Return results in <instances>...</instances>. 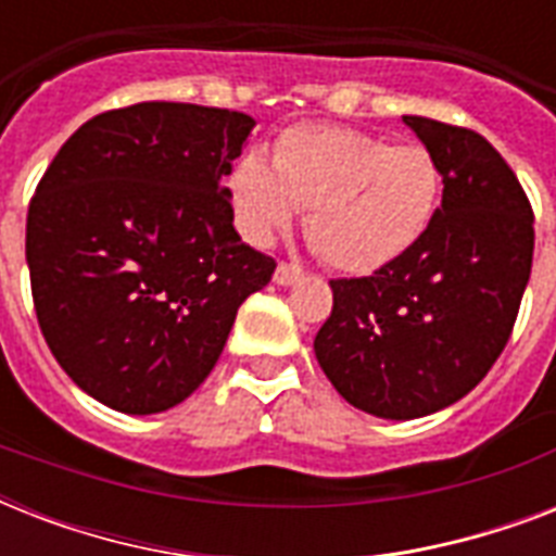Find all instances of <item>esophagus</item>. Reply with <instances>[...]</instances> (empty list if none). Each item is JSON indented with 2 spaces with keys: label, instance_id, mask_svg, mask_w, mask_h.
Masks as SVG:
<instances>
[{
  "label": "esophagus",
  "instance_id": "34e87169",
  "mask_svg": "<svg viewBox=\"0 0 556 556\" xmlns=\"http://www.w3.org/2000/svg\"><path fill=\"white\" fill-rule=\"evenodd\" d=\"M300 277H303V268L294 265V262H279L277 270H274V282H277V286H291V282H296Z\"/></svg>",
  "mask_w": 556,
  "mask_h": 556
}]
</instances>
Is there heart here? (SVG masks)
<instances>
[{
  "label": "heart",
  "mask_w": 556,
  "mask_h": 556,
  "mask_svg": "<svg viewBox=\"0 0 556 556\" xmlns=\"http://www.w3.org/2000/svg\"><path fill=\"white\" fill-rule=\"evenodd\" d=\"M236 222L268 244L305 210V239L329 268L369 274L406 253L441 201V167L424 143H389L340 124H300L227 181Z\"/></svg>",
  "instance_id": "heart-1"
}]
</instances>
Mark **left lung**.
<instances>
[{"label":"left lung","instance_id":"obj_1","mask_svg":"<svg viewBox=\"0 0 556 556\" xmlns=\"http://www.w3.org/2000/svg\"><path fill=\"white\" fill-rule=\"evenodd\" d=\"M441 167L424 236L371 277L329 279L314 355L349 404L421 418L465 397L508 346L534 260V210L508 161L467 126L404 115Z\"/></svg>","mask_w":556,"mask_h":556}]
</instances>
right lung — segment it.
<instances>
[{
	"instance_id": "right-lung-1",
	"label": "right lung",
	"mask_w": 556,
	"mask_h": 556,
	"mask_svg": "<svg viewBox=\"0 0 556 556\" xmlns=\"http://www.w3.org/2000/svg\"><path fill=\"white\" fill-rule=\"evenodd\" d=\"M251 129L230 109L135 103L86 121L39 178L25 225L34 312L100 404H181L270 282L277 262L239 239L222 187Z\"/></svg>"
}]
</instances>
